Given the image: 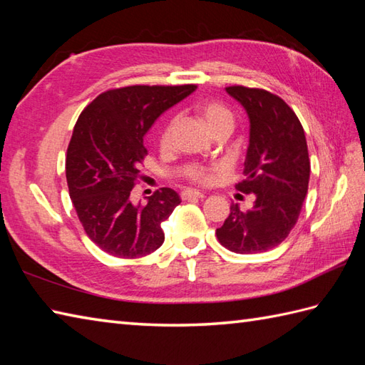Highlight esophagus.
I'll use <instances>...</instances> for the list:
<instances>
[{"label": "esophagus", "instance_id": "1", "mask_svg": "<svg viewBox=\"0 0 365 365\" xmlns=\"http://www.w3.org/2000/svg\"><path fill=\"white\" fill-rule=\"evenodd\" d=\"M180 196H182V199H192V197L204 199V197H205L204 192L196 191V190H185V191H182V192H180Z\"/></svg>", "mask_w": 365, "mask_h": 365}]
</instances>
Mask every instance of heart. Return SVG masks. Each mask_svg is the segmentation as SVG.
<instances>
[{"label":"heart","instance_id":"heart-1","mask_svg":"<svg viewBox=\"0 0 365 365\" xmlns=\"http://www.w3.org/2000/svg\"><path fill=\"white\" fill-rule=\"evenodd\" d=\"M197 111L200 114V118L205 122V125L208 130H215L218 127H232L234 123V118H232V113L227 110L226 106L218 103V102H205L202 105H199ZM177 125V119H170L166 122V125L163 127L161 133H160V145L161 149H168L170 145V141H173V135ZM215 174V169H204V168H197L192 169L190 173V178L192 182H199V183H208L212 182Z\"/></svg>","mask_w":365,"mask_h":365}]
</instances>
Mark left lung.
I'll use <instances>...</instances> for the list:
<instances>
[{"label": "left lung", "mask_w": 365, "mask_h": 365, "mask_svg": "<svg viewBox=\"0 0 365 365\" xmlns=\"http://www.w3.org/2000/svg\"><path fill=\"white\" fill-rule=\"evenodd\" d=\"M226 91L250 118L246 178L237 188L255 199L246 212L238 204L230 205V215L216 229V237L232 252H265L289 237L307 195L311 161L304 130L281 97L245 86Z\"/></svg>", "instance_id": "8db88e82"}]
</instances>
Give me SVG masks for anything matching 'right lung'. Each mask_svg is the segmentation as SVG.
Masks as SVG:
<instances>
[{
	"label": "right lung",
	"mask_w": 365,
	"mask_h": 365,
	"mask_svg": "<svg viewBox=\"0 0 365 365\" xmlns=\"http://www.w3.org/2000/svg\"><path fill=\"white\" fill-rule=\"evenodd\" d=\"M196 88L183 84L106 91L84 108L75 123L66 157L68 195L88 237L114 257H144L165 242L161 222L180 204V196L161 188L145 205H135L130 192L147 155L144 135L163 113Z\"/></svg>",
	"instance_id": "1"
}]
</instances>
